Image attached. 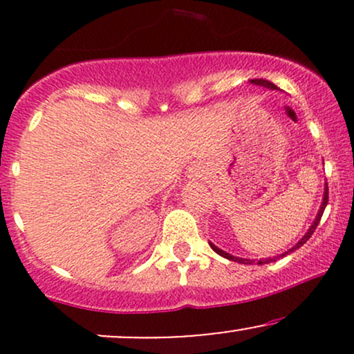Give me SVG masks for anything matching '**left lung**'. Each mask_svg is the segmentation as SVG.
<instances>
[{
    "instance_id": "1",
    "label": "left lung",
    "mask_w": 354,
    "mask_h": 354,
    "mask_svg": "<svg viewBox=\"0 0 354 354\" xmlns=\"http://www.w3.org/2000/svg\"><path fill=\"white\" fill-rule=\"evenodd\" d=\"M251 83L253 84H258V86H265V88H270V89H278L276 88V84H273V83H270V81H266V80H251ZM326 205H328V185H326V189H324V198H323V203H321V208H319V211H318V216H316V219H315V223H313L311 225V228L308 230V233L304 234V236L299 239V243L296 246H293L291 248L290 251H286V253L284 254H281V256H286L288 253H291V251H295V250H298L299 246H303L304 243L308 241V239L311 238V234L315 233V230H316V226L319 225V221H321V216H323V211H324V208H326ZM211 245V248H213V251L214 253H218L219 256H223V258H226V259H231V261H236V263H243V265H251V263H254V261H250V259H245V258H236V256H231V254H228V253H225V251H221L219 250V248H216L213 245V243H209ZM266 263H271L273 261V259H265ZM261 259V261H259V265H263V263H265Z\"/></svg>"
}]
</instances>
